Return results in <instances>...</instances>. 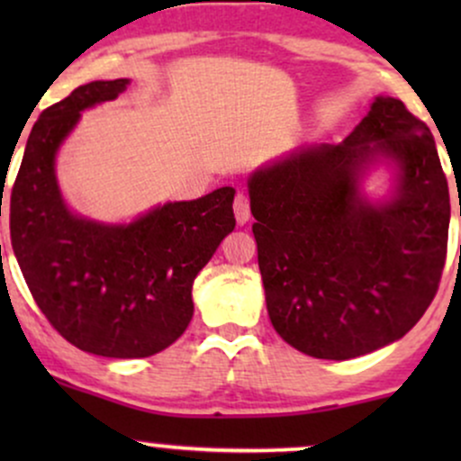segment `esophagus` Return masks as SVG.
Returning a JSON list of instances; mask_svg holds the SVG:
<instances>
[{"mask_svg":"<svg viewBox=\"0 0 461 461\" xmlns=\"http://www.w3.org/2000/svg\"><path fill=\"white\" fill-rule=\"evenodd\" d=\"M234 214L238 225H245L249 219H251V208H249V197L245 193H238L234 199Z\"/></svg>","mask_w":461,"mask_h":461,"instance_id":"1","label":"esophagus"}]
</instances>
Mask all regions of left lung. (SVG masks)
<instances>
[{
    "label": "left lung",
    "instance_id": "obj_1",
    "mask_svg": "<svg viewBox=\"0 0 461 461\" xmlns=\"http://www.w3.org/2000/svg\"><path fill=\"white\" fill-rule=\"evenodd\" d=\"M397 164L395 194L370 204L358 179ZM267 310L305 356L351 359L403 338L447 262V176L436 142L401 99L377 97L340 145L288 153L249 177Z\"/></svg>",
    "mask_w": 461,
    "mask_h": 461
}]
</instances>
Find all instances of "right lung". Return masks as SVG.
I'll return each instance as SVG.
<instances>
[{"instance_id":"obj_1","label":"right lung","mask_w":461,"mask_h":461,"mask_svg":"<svg viewBox=\"0 0 461 461\" xmlns=\"http://www.w3.org/2000/svg\"><path fill=\"white\" fill-rule=\"evenodd\" d=\"M128 84H84L43 110L10 193V240L36 305L73 347L119 359L149 357L186 331L194 277L236 227L231 186L158 205L130 225L68 212L56 182L58 147L82 110L116 99Z\"/></svg>"}]
</instances>
